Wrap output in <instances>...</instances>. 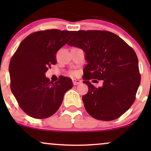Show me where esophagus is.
Listing matches in <instances>:
<instances>
[{
  "mask_svg": "<svg viewBox=\"0 0 151 151\" xmlns=\"http://www.w3.org/2000/svg\"><path fill=\"white\" fill-rule=\"evenodd\" d=\"M72 83H73L74 85H77V84H80L81 81L79 80V79H73L72 80Z\"/></svg>",
  "mask_w": 151,
  "mask_h": 151,
  "instance_id": "34e87169",
  "label": "esophagus"
}]
</instances>
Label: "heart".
Returning a JSON list of instances; mask_svg holds the SVG:
<instances>
[{
	"label": "heart",
	"mask_w": 151,
	"mask_h": 151,
	"mask_svg": "<svg viewBox=\"0 0 151 151\" xmlns=\"http://www.w3.org/2000/svg\"><path fill=\"white\" fill-rule=\"evenodd\" d=\"M78 74V72L77 71H72V72H70V75L71 76H77Z\"/></svg>",
	"instance_id": "obj_1"
}]
</instances>
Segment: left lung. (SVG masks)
<instances>
[{"mask_svg": "<svg viewBox=\"0 0 151 151\" xmlns=\"http://www.w3.org/2000/svg\"><path fill=\"white\" fill-rule=\"evenodd\" d=\"M67 45L85 52L87 65L83 79L89 91L82 100L87 113L105 121L122 116L135 101L141 82L138 58L133 48L106 30H79ZM90 79L103 80V86L95 88Z\"/></svg>", "mask_w": 151, "mask_h": 151, "instance_id": "8db88e82", "label": "left lung"}]
</instances>
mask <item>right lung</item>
Returning a JSON list of instances; mask_svg holds the SVG:
<instances>
[{
  "instance_id": "obj_1",
  "label": "right lung",
  "mask_w": 151,
  "mask_h": 151,
  "mask_svg": "<svg viewBox=\"0 0 151 151\" xmlns=\"http://www.w3.org/2000/svg\"><path fill=\"white\" fill-rule=\"evenodd\" d=\"M74 33L58 29L32 32L11 58L10 89L19 106L34 119H46L56 113L65 92L73 86L70 78L60 76L53 83L45 73L57 63V52Z\"/></svg>"
}]
</instances>
